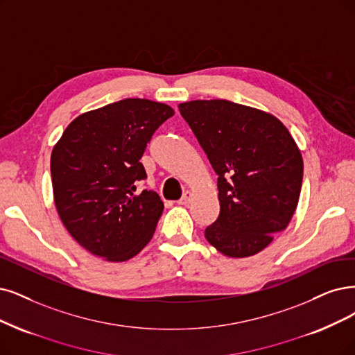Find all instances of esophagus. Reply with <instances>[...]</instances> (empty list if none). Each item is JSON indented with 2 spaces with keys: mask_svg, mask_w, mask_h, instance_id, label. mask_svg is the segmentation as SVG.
Segmentation results:
<instances>
[{
  "mask_svg": "<svg viewBox=\"0 0 355 355\" xmlns=\"http://www.w3.org/2000/svg\"><path fill=\"white\" fill-rule=\"evenodd\" d=\"M191 198H193V194L190 193V191H186L184 194H182V198L177 202L178 205H182V206H186V205H189L190 202H191Z\"/></svg>",
  "mask_w": 355,
  "mask_h": 355,
  "instance_id": "34e87169",
  "label": "esophagus"
}]
</instances>
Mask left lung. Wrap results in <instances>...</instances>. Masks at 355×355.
<instances>
[{"mask_svg":"<svg viewBox=\"0 0 355 355\" xmlns=\"http://www.w3.org/2000/svg\"><path fill=\"white\" fill-rule=\"evenodd\" d=\"M218 175V219L205 237L228 257L268 247L295 212L303 157L290 131L268 112L225 99L178 105Z\"/></svg>","mask_w":355,"mask_h":355,"instance_id":"obj_1","label":"left lung"}]
</instances>
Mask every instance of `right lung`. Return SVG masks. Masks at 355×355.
Masks as SVG:
<instances>
[{"label":"right lung","mask_w":355,"mask_h":355,"mask_svg":"<svg viewBox=\"0 0 355 355\" xmlns=\"http://www.w3.org/2000/svg\"><path fill=\"white\" fill-rule=\"evenodd\" d=\"M174 110L128 98L77 116L51 155L54 200L64 227L86 250L108 261L136 256L164 212L157 193L141 190L140 159Z\"/></svg>","instance_id":"right-lung-1"}]
</instances>
